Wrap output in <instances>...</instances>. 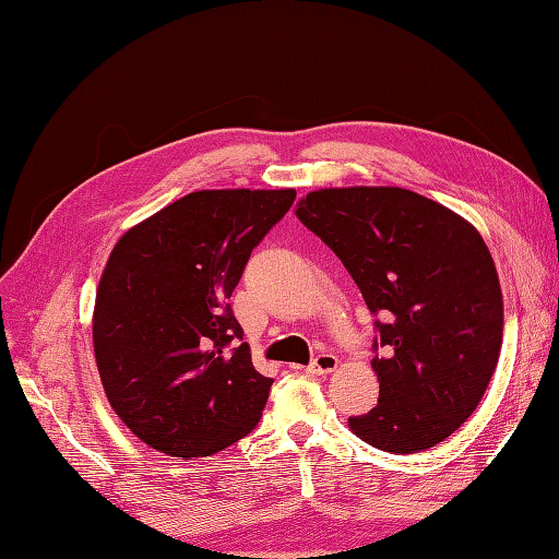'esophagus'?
<instances>
[{"label": "esophagus", "mask_w": 559, "mask_h": 559, "mask_svg": "<svg viewBox=\"0 0 559 559\" xmlns=\"http://www.w3.org/2000/svg\"><path fill=\"white\" fill-rule=\"evenodd\" d=\"M335 368H337L335 354H317V357L310 361V366L306 370L312 376H329V373H333Z\"/></svg>", "instance_id": "34e87169"}]
</instances>
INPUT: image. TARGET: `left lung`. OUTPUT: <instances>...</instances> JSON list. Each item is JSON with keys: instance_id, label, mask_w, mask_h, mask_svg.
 <instances>
[{"instance_id": "1", "label": "left lung", "mask_w": 559, "mask_h": 559, "mask_svg": "<svg viewBox=\"0 0 559 559\" xmlns=\"http://www.w3.org/2000/svg\"><path fill=\"white\" fill-rule=\"evenodd\" d=\"M300 224L329 245L376 321L380 399L349 417L384 452L433 448L478 408L503 337L499 275L466 218L399 186L312 191Z\"/></svg>"}]
</instances>
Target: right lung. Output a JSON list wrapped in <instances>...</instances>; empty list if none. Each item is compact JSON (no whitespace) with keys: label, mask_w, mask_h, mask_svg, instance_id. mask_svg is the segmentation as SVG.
I'll return each instance as SVG.
<instances>
[{"label":"right lung","mask_w":559,"mask_h":559,"mask_svg":"<svg viewBox=\"0 0 559 559\" xmlns=\"http://www.w3.org/2000/svg\"><path fill=\"white\" fill-rule=\"evenodd\" d=\"M296 191H195L130 228L99 277L93 345L114 413L170 456H210L259 425L273 380L228 298Z\"/></svg>","instance_id":"add662e5"}]
</instances>
